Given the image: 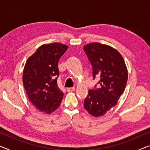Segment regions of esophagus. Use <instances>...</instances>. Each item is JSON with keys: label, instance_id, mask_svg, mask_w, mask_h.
I'll list each match as a JSON object with an SVG mask.
<instances>
[{"label": "esophagus", "instance_id": "34e87169", "mask_svg": "<svg viewBox=\"0 0 150 150\" xmlns=\"http://www.w3.org/2000/svg\"><path fill=\"white\" fill-rule=\"evenodd\" d=\"M75 91V88H67V91L68 93H71V92H73Z\"/></svg>", "mask_w": 150, "mask_h": 150}]
</instances>
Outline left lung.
<instances>
[{
  "mask_svg": "<svg viewBox=\"0 0 150 150\" xmlns=\"http://www.w3.org/2000/svg\"><path fill=\"white\" fill-rule=\"evenodd\" d=\"M83 49L93 67V79L100 78L98 88L88 91L84 107L92 116L98 117L115 107L125 91L127 68L120 53L109 45L94 42Z\"/></svg>",
  "mask_w": 150,
  "mask_h": 150,
  "instance_id": "8db88e82",
  "label": "left lung"
}]
</instances>
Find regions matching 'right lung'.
Masks as SVG:
<instances>
[{
	"instance_id": "obj_1",
	"label": "right lung",
	"mask_w": 150,
	"mask_h": 150,
	"mask_svg": "<svg viewBox=\"0 0 150 150\" xmlns=\"http://www.w3.org/2000/svg\"><path fill=\"white\" fill-rule=\"evenodd\" d=\"M68 46L60 43L41 45L25 63L23 82L29 100L46 114L55 111L64 93L57 86L58 61Z\"/></svg>"
}]
</instances>
